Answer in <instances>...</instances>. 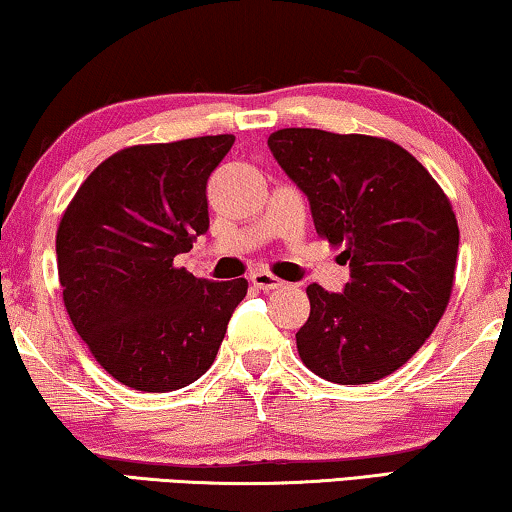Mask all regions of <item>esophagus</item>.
Returning a JSON list of instances; mask_svg holds the SVG:
<instances>
[{"instance_id": "34e87169", "label": "esophagus", "mask_w": 512, "mask_h": 512, "mask_svg": "<svg viewBox=\"0 0 512 512\" xmlns=\"http://www.w3.org/2000/svg\"><path fill=\"white\" fill-rule=\"evenodd\" d=\"M249 281H251V284H254L256 288H261V291H265V293L277 291V288L284 286V281H281L279 277H274V274L268 272V270H256V272H251V274H249Z\"/></svg>"}]
</instances>
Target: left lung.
<instances>
[{
    "instance_id": "1",
    "label": "left lung",
    "mask_w": 512,
    "mask_h": 512,
    "mask_svg": "<svg viewBox=\"0 0 512 512\" xmlns=\"http://www.w3.org/2000/svg\"><path fill=\"white\" fill-rule=\"evenodd\" d=\"M268 145L305 191L316 233L351 268L344 293L309 284L300 360L339 385L385 379L427 342L450 302L459 228L439 182L388 138L279 129Z\"/></svg>"
}]
</instances>
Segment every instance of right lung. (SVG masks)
<instances>
[{
    "instance_id": "add662e5",
    "label": "right lung",
    "mask_w": 512,
    "mask_h": 512,
    "mask_svg": "<svg viewBox=\"0 0 512 512\" xmlns=\"http://www.w3.org/2000/svg\"><path fill=\"white\" fill-rule=\"evenodd\" d=\"M231 133L131 145L101 161L57 226L64 307L115 381L173 392L212 367L247 279H198L173 263L210 226L207 177Z\"/></svg>"
}]
</instances>
